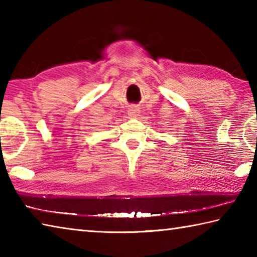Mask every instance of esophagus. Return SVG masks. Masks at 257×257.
<instances>
[{
	"label": "esophagus",
	"mask_w": 257,
	"mask_h": 257,
	"mask_svg": "<svg viewBox=\"0 0 257 257\" xmlns=\"http://www.w3.org/2000/svg\"><path fill=\"white\" fill-rule=\"evenodd\" d=\"M128 114L130 118H138V115H140V110L138 107H136V105H132L128 109Z\"/></svg>",
	"instance_id": "34e87169"
}]
</instances>
